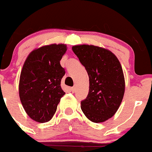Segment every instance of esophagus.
Returning a JSON list of instances; mask_svg holds the SVG:
<instances>
[{
  "mask_svg": "<svg viewBox=\"0 0 152 152\" xmlns=\"http://www.w3.org/2000/svg\"><path fill=\"white\" fill-rule=\"evenodd\" d=\"M70 90H71V91H72V92H75V91H76V87L74 86H72V87L70 88Z\"/></svg>",
  "mask_w": 152,
  "mask_h": 152,
  "instance_id": "34e87169",
  "label": "esophagus"
}]
</instances>
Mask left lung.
Here are the masks:
<instances>
[{
  "label": "left lung",
  "instance_id": "8db88e82",
  "mask_svg": "<svg viewBox=\"0 0 152 152\" xmlns=\"http://www.w3.org/2000/svg\"><path fill=\"white\" fill-rule=\"evenodd\" d=\"M72 51L85 66L90 86L81 109L88 119L102 123L113 117L123 100L125 80L122 66L111 51L93 45H74Z\"/></svg>",
  "mask_w": 152,
  "mask_h": 152
}]
</instances>
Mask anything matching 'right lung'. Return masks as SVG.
I'll use <instances>...</instances> for the list:
<instances>
[{
  "label": "right lung",
  "mask_w": 152,
  "mask_h": 152,
  "mask_svg": "<svg viewBox=\"0 0 152 152\" xmlns=\"http://www.w3.org/2000/svg\"><path fill=\"white\" fill-rule=\"evenodd\" d=\"M67 46L51 44L31 52L23 65L19 80V96L25 112L35 121H49L65 95L61 80L65 69L60 65Z\"/></svg>",
  "instance_id": "obj_1"
}]
</instances>
